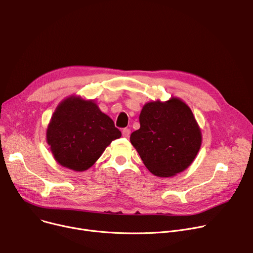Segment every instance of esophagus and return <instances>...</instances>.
Masks as SVG:
<instances>
[{
    "instance_id": "1",
    "label": "esophagus",
    "mask_w": 253,
    "mask_h": 253,
    "mask_svg": "<svg viewBox=\"0 0 253 253\" xmlns=\"http://www.w3.org/2000/svg\"><path fill=\"white\" fill-rule=\"evenodd\" d=\"M130 129H128V128H125V129H123V131H122V135H123V137H125V138H127V137H129L130 136Z\"/></svg>"
}]
</instances>
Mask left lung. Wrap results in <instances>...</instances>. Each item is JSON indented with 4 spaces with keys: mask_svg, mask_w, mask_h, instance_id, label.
I'll return each instance as SVG.
<instances>
[{
    "mask_svg": "<svg viewBox=\"0 0 253 253\" xmlns=\"http://www.w3.org/2000/svg\"><path fill=\"white\" fill-rule=\"evenodd\" d=\"M140 128L130 141L147 170L173 177L193 163L203 142L201 129L189 106L177 96L146 103L139 115Z\"/></svg>",
    "mask_w": 253,
    "mask_h": 253,
    "instance_id": "8db88e82",
    "label": "left lung"
}]
</instances>
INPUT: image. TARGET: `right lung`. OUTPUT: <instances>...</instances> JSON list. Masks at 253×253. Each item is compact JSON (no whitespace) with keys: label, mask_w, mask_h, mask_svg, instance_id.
Listing matches in <instances>:
<instances>
[{"label":"right lung","mask_w":253,"mask_h":253,"mask_svg":"<svg viewBox=\"0 0 253 253\" xmlns=\"http://www.w3.org/2000/svg\"><path fill=\"white\" fill-rule=\"evenodd\" d=\"M121 135L93 99L76 94L64 98L57 106L45 133L55 161L76 172L88 170Z\"/></svg>","instance_id":"obj_1"}]
</instances>
